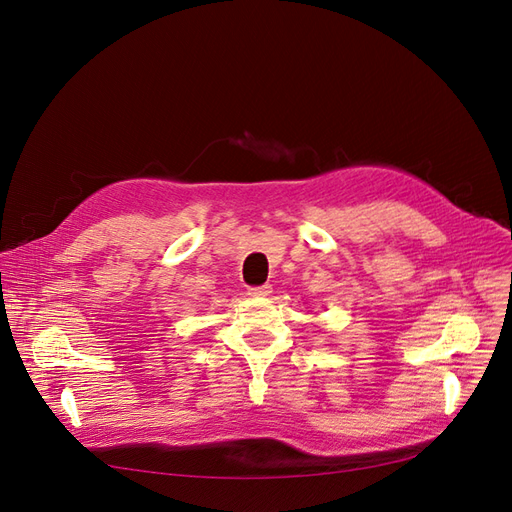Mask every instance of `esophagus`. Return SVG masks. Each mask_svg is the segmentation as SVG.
<instances>
[{
  "instance_id": "obj_1",
  "label": "esophagus",
  "mask_w": 512,
  "mask_h": 512,
  "mask_svg": "<svg viewBox=\"0 0 512 512\" xmlns=\"http://www.w3.org/2000/svg\"><path fill=\"white\" fill-rule=\"evenodd\" d=\"M272 293V286L270 284H261V286H251L249 288V295L251 297H268Z\"/></svg>"
}]
</instances>
